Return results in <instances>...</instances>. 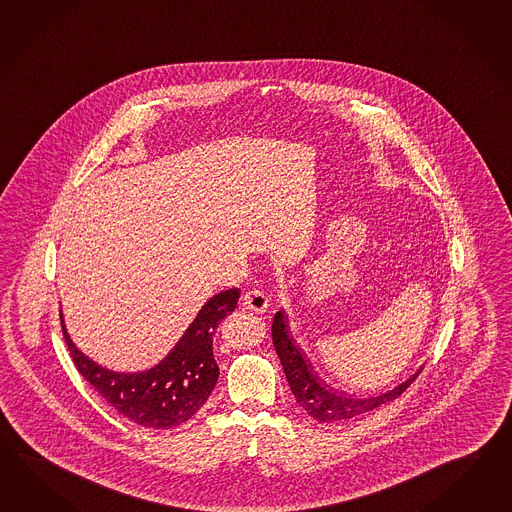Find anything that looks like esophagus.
Wrapping results in <instances>:
<instances>
[{
	"mask_svg": "<svg viewBox=\"0 0 512 512\" xmlns=\"http://www.w3.org/2000/svg\"><path fill=\"white\" fill-rule=\"evenodd\" d=\"M242 305L246 308H250L253 312H266L268 307H270V301H268V296L262 292V290H257V288H253V290H248L244 297H242Z\"/></svg>",
	"mask_w": 512,
	"mask_h": 512,
	"instance_id": "1",
	"label": "esophagus"
}]
</instances>
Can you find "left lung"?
<instances>
[{
	"instance_id": "obj_1",
	"label": "left lung",
	"mask_w": 512,
	"mask_h": 512,
	"mask_svg": "<svg viewBox=\"0 0 512 512\" xmlns=\"http://www.w3.org/2000/svg\"><path fill=\"white\" fill-rule=\"evenodd\" d=\"M272 336L275 351L281 360L284 375H286L288 386L296 397L297 404L305 409L312 419L327 422V424L349 421V419L360 417V415L386 404L389 400L402 395L406 391V387L421 373V367H419L413 375L386 393L367 395V397L345 395L343 391L330 387L314 371L307 353L297 345L292 332H290V323H288V316H286L284 308L277 310L273 316Z\"/></svg>"
}]
</instances>
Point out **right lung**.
Listing matches in <instances>:
<instances>
[{"mask_svg":"<svg viewBox=\"0 0 512 512\" xmlns=\"http://www.w3.org/2000/svg\"><path fill=\"white\" fill-rule=\"evenodd\" d=\"M239 288H229L207 299L196 318L167 356L145 371L121 373L93 362L71 340L64 325L69 353L97 393L123 417L145 428L167 430L189 421L218 382L213 338L220 321L237 308Z\"/></svg>","mask_w":512,"mask_h":512,"instance_id":"add662e5","label":"right lung"}]
</instances>
